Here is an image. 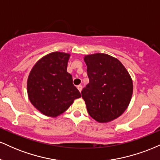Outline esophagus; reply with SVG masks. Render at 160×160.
<instances>
[{
  "label": "esophagus",
  "instance_id": "esophagus-1",
  "mask_svg": "<svg viewBox=\"0 0 160 160\" xmlns=\"http://www.w3.org/2000/svg\"><path fill=\"white\" fill-rule=\"evenodd\" d=\"M77 88H78V90L80 91V92H81V91H82V86L81 85H78V86H77Z\"/></svg>",
  "mask_w": 160,
  "mask_h": 160
}]
</instances>
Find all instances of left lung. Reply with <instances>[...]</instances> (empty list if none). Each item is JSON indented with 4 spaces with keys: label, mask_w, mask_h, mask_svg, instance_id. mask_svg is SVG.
<instances>
[{
    "label": "left lung",
    "mask_w": 160,
    "mask_h": 160,
    "mask_svg": "<svg viewBox=\"0 0 160 160\" xmlns=\"http://www.w3.org/2000/svg\"><path fill=\"white\" fill-rule=\"evenodd\" d=\"M89 82L81 92L89 114L99 122L123 113L131 101L132 80L117 58L104 53L84 57Z\"/></svg>",
    "instance_id": "left-lung-1"
}]
</instances>
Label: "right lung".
Returning <instances> with one entry per match:
<instances>
[{
    "mask_svg": "<svg viewBox=\"0 0 160 160\" xmlns=\"http://www.w3.org/2000/svg\"><path fill=\"white\" fill-rule=\"evenodd\" d=\"M70 54L51 52L34 65L27 82L30 102L43 114L56 117L62 114L80 98V92L68 73Z\"/></svg>",
    "mask_w": 160,
    "mask_h": 160,
    "instance_id": "obj_1",
    "label": "right lung"
}]
</instances>
